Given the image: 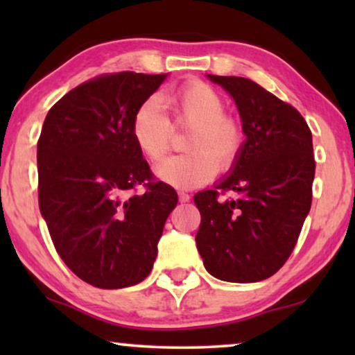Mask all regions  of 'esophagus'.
I'll return each mask as SVG.
<instances>
[{
	"label": "esophagus",
	"mask_w": 355,
	"mask_h": 355,
	"mask_svg": "<svg viewBox=\"0 0 355 355\" xmlns=\"http://www.w3.org/2000/svg\"><path fill=\"white\" fill-rule=\"evenodd\" d=\"M189 200H191V196H189V193H186V192H179V202L186 203V202H189Z\"/></svg>",
	"instance_id": "34e87169"
}]
</instances>
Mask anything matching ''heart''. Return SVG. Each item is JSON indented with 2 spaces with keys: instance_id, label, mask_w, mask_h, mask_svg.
<instances>
[{
  "instance_id": "1",
  "label": "heart",
  "mask_w": 355,
  "mask_h": 355,
  "mask_svg": "<svg viewBox=\"0 0 355 355\" xmlns=\"http://www.w3.org/2000/svg\"><path fill=\"white\" fill-rule=\"evenodd\" d=\"M174 123L192 128L186 139L187 153L164 159L157 174L174 187L191 189L213 179L218 168L227 171L239 158L245 132L241 119L225 113L223 96L205 82H191L169 96ZM130 132L140 152L159 162L171 148L173 125L157 96L137 106Z\"/></svg>"
}]
</instances>
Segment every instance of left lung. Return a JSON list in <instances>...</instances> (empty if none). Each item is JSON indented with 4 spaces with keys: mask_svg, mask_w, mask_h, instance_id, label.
<instances>
[{
    "mask_svg": "<svg viewBox=\"0 0 355 355\" xmlns=\"http://www.w3.org/2000/svg\"><path fill=\"white\" fill-rule=\"evenodd\" d=\"M234 98L245 142L230 176L196 193L207 271L230 283L273 276L293 254L312 205V132L294 106L245 77L208 74ZM236 198L223 201L221 195Z\"/></svg>",
    "mask_w": 355,
    "mask_h": 355,
    "instance_id": "8db88e82",
    "label": "left lung"
}]
</instances>
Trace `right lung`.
I'll return each instance as SVG.
<instances>
[{
	"instance_id": "right-lung-1",
	"label": "right lung",
	"mask_w": 355,
	"mask_h": 355,
	"mask_svg": "<svg viewBox=\"0 0 355 355\" xmlns=\"http://www.w3.org/2000/svg\"><path fill=\"white\" fill-rule=\"evenodd\" d=\"M166 74L116 72L77 85L48 111L37 144L38 205L62 261L101 289L147 278L178 203L130 132ZM144 185L146 192L135 194Z\"/></svg>"
}]
</instances>
